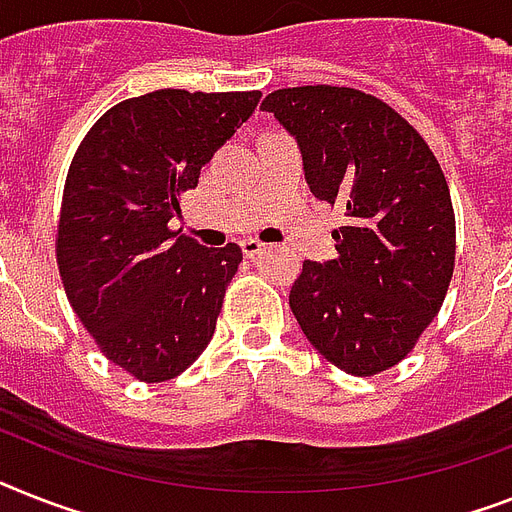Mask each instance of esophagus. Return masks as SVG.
Instances as JSON below:
<instances>
[{
    "mask_svg": "<svg viewBox=\"0 0 512 512\" xmlns=\"http://www.w3.org/2000/svg\"><path fill=\"white\" fill-rule=\"evenodd\" d=\"M264 248H266L264 243H261V240H256V238L240 240V251H243V256H248V259H253V256L264 251Z\"/></svg>",
    "mask_w": 512,
    "mask_h": 512,
    "instance_id": "34e87169",
    "label": "esophagus"
}]
</instances>
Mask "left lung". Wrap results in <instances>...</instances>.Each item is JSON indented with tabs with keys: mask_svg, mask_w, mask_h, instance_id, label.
<instances>
[{
	"mask_svg": "<svg viewBox=\"0 0 512 512\" xmlns=\"http://www.w3.org/2000/svg\"><path fill=\"white\" fill-rule=\"evenodd\" d=\"M303 156L319 201L345 209L337 259L303 261L290 308L308 342L353 377L403 361L455 264V214L442 167L413 125L356 88H280L261 101Z\"/></svg>",
	"mask_w": 512,
	"mask_h": 512,
	"instance_id": "left-lung-1",
	"label": "left lung"
}]
</instances>
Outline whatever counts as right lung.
Wrapping results in <instances>:
<instances>
[{
    "label": "right lung",
    "mask_w": 512,
    "mask_h": 512,
    "mask_svg": "<svg viewBox=\"0 0 512 512\" xmlns=\"http://www.w3.org/2000/svg\"><path fill=\"white\" fill-rule=\"evenodd\" d=\"M259 91L162 88L109 109L65 180L57 264L101 353L141 382H167L209 345L243 253L167 227L201 167L259 104Z\"/></svg>",
    "instance_id": "obj_1"
}]
</instances>
